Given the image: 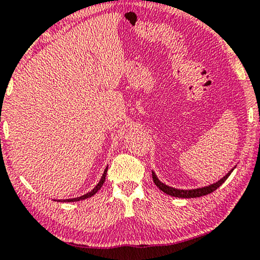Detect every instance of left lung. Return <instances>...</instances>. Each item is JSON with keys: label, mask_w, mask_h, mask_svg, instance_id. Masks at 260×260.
I'll list each match as a JSON object with an SVG mask.
<instances>
[{"label": "left lung", "mask_w": 260, "mask_h": 260, "mask_svg": "<svg viewBox=\"0 0 260 260\" xmlns=\"http://www.w3.org/2000/svg\"><path fill=\"white\" fill-rule=\"evenodd\" d=\"M232 170H234V169H231L230 172L223 177V179L217 181L216 183L208 185V187H203V188H199V189H191V190H181V189H175V188L168 187L167 184H165V183H162V182H160V180L157 179L154 172H152V176H153L154 183L157 185L160 190L166 192L167 195L174 196V197H181V199H193V197H201V196L208 195V193L215 191L217 188L220 187V185H222L224 182L226 181L228 177H229L230 174L232 173Z\"/></svg>", "instance_id": "1"}]
</instances>
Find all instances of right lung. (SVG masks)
Instances as JSON below:
<instances>
[{
	"mask_svg": "<svg viewBox=\"0 0 260 260\" xmlns=\"http://www.w3.org/2000/svg\"><path fill=\"white\" fill-rule=\"evenodd\" d=\"M106 174H107V168L105 169V172H104V174H103V177H102V180L99 181V183L95 185L94 187V189H93V190H91L90 192H87V193H85V195H83V196H80V197H77V199H71V200H63L64 202H77V201H80V200H85V199H88V197H91V196H93L94 195V193L99 190L100 188L103 187V184H104V182H105V177H106ZM63 201H60V202H63Z\"/></svg>",
	"mask_w": 260,
	"mask_h": 260,
	"instance_id": "right-lung-1",
	"label": "right lung"
}]
</instances>
